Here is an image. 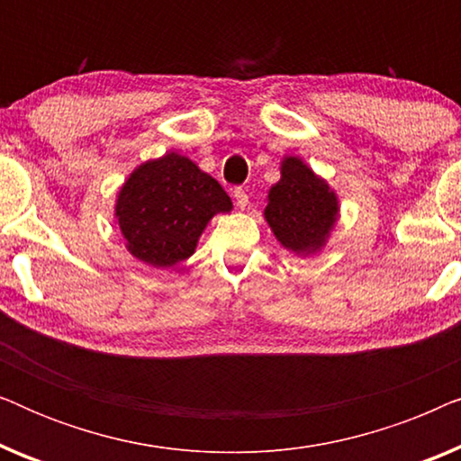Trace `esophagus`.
<instances>
[{"mask_svg":"<svg viewBox=\"0 0 461 461\" xmlns=\"http://www.w3.org/2000/svg\"><path fill=\"white\" fill-rule=\"evenodd\" d=\"M235 201H237V205L243 210V207L249 203V194H248V191H245V188H241V186L235 188Z\"/></svg>","mask_w":461,"mask_h":461,"instance_id":"1","label":"esophagus"}]
</instances>
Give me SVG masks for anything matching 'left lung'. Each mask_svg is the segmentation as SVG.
I'll use <instances>...</instances> for the list:
<instances>
[{
  "label": "left lung",
  "instance_id": "left-lung-1",
  "mask_svg": "<svg viewBox=\"0 0 461 461\" xmlns=\"http://www.w3.org/2000/svg\"><path fill=\"white\" fill-rule=\"evenodd\" d=\"M336 193L300 157L281 161V180L268 191L264 218L276 241L294 254H314L323 248L338 220Z\"/></svg>",
  "mask_w": 461,
  "mask_h": 461
}]
</instances>
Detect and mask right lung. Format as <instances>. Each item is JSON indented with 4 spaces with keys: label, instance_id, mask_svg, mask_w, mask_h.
I'll use <instances>...</instances> for the list:
<instances>
[{
    "label": "right lung",
    "instance_id": "1",
    "mask_svg": "<svg viewBox=\"0 0 461 461\" xmlns=\"http://www.w3.org/2000/svg\"><path fill=\"white\" fill-rule=\"evenodd\" d=\"M232 201L210 174L178 153L138 166L117 194L115 218L136 260L169 268L194 254L201 232Z\"/></svg>",
    "mask_w": 461,
    "mask_h": 461
}]
</instances>
